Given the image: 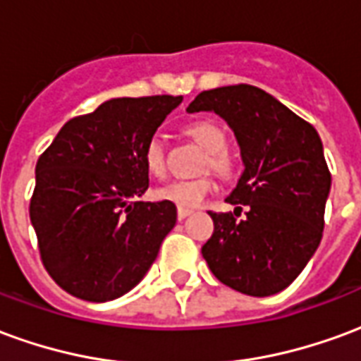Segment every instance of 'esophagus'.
Here are the masks:
<instances>
[{"instance_id": "esophagus-1", "label": "esophagus", "mask_w": 361, "mask_h": 361, "mask_svg": "<svg viewBox=\"0 0 361 361\" xmlns=\"http://www.w3.org/2000/svg\"><path fill=\"white\" fill-rule=\"evenodd\" d=\"M191 212H193V211H189V209H181V207H180V209H178V219L183 220L185 216H189Z\"/></svg>"}]
</instances>
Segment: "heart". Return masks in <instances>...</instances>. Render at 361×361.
Returning <instances> with one entry per match:
<instances>
[{"mask_svg":"<svg viewBox=\"0 0 361 361\" xmlns=\"http://www.w3.org/2000/svg\"><path fill=\"white\" fill-rule=\"evenodd\" d=\"M183 133L188 135L189 139L203 147L207 150V158L203 160V170L211 168L212 172L216 173H228L232 170V158L224 150L226 145V135L220 129L216 123L212 121H191L188 126L183 127ZM142 160L145 166L149 170L150 176L154 178H162L166 173V150L164 145L160 139H150L145 145L142 150ZM214 183L209 176L203 178H197V180H181V181H172L164 188H158L154 191V197L160 201H170L176 207H197V204L203 203V199L212 191Z\"/></svg>","mask_w":361,"mask_h":361,"instance_id":"1","label":"heart"}]
</instances>
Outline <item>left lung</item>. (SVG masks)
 <instances>
[{"instance_id":"obj_1","label":"left lung","mask_w":361,"mask_h":361,"mask_svg":"<svg viewBox=\"0 0 361 361\" xmlns=\"http://www.w3.org/2000/svg\"><path fill=\"white\" fill-rule=\"evenodd\" d=\"M189 114L214 111L232 127L243 172L226 201L246 219L209 212L214 222L203 253L212 274L247 295L279 294L307 265L323 238L331 191L315 127L251 85L203 90Z\"/></svg>"}]
</instances>
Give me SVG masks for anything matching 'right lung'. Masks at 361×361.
Wrapping results in <instances>:
<instances>
[{
	"instance_id": "obj_1",
	"label": "right lung",
	"mask_w": 361,
	"mask_h": 361,
	"mask_svg": "<svg viewBox=\"0 0 361 361\" xmlns=\"http://www.w3.org/2000/svg\"><path fill=\"white\" fill-rule=\"evenodd\" d=\"M181 96L111 98L67 121L36 162L30 222L46 271L67 294L110 302L147 274L178 211L145 203V145Z\"/></svg>"
}]
</instances>
